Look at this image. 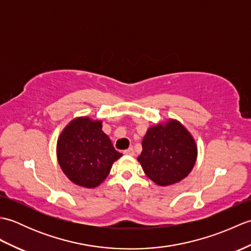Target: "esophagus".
<instances>
[{"mask_svg": "<svg viewBox=\"0 0 251 251\" xmlns=\"http://www.w3.org/2000/svg\"><path fill=\"white\" fill-rule=\"evenodd\" d=\"M124 154H126V155H134L135 154V151H134V149L132 148H129V149H127V150H125L124 151Z\"/></svg>", "mask_w": 251, "mask_h": 251, "instance_id": "esophagus-1", "label": "esophagus"}]
</instances>
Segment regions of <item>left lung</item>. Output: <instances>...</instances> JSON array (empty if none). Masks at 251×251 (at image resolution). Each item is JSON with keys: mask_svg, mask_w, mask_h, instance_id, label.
I'll use <instances>...</instances> for the list:
<instances>
[{"mask_svg": "<svg viewBox=\"0 0 251 251\" xmlns=\"http://www.w3.org/2000/svg\"><path fill=\"white\" fill-rule=\"evenodd\" d=\"M196 156L197 148L189 131L179 122L170 121L148 130L138 161L149 178L165 186L185 178Z\"/></svg>", "mask_w": 251, "mask_h": 251, "instance_id": "obj_1", "label": "left lung"}]
</instances>
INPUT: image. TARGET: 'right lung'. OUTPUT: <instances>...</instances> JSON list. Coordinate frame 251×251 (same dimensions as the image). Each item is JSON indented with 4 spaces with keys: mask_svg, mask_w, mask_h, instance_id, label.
Segmentation results:
<instances>
[{
    "mask_svg": "<svg viewBox=\"0 0 251 251\" xmlns=\"http://www.w3.org/2000/svg\"><path fill=\"white\" fill-rule=\"evenodd\" d=\"M102 123L79 117L69 124L58 139L57 156L72 182L95 188L109 175L112 164L122 156L102 131Z\"/></svg>",
    "mask_w": 251,
    "mask_h": 251,
    "instance_id": "right-lung-1",
    "label": "right lung"
}]
</instances>
